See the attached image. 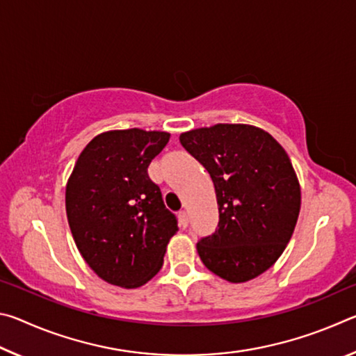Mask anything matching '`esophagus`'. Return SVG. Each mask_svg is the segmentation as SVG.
I'll use <instances>...</instances> for the list:
<instances>
[{
	"instance_id": "obj_1",
	"label": "esophagus",
	"mask_w": 356,
	"mask_h": 356,
	"mask_svg": "<svg viewBox=\"0 0 356 356\" xmlns=\"http://www.w3.org/2000/svg\"><path fill=\"white\" fill-rule=\"evenodd\" d=\"M179 218H180V225L184 227L188 226V213H186V210H182V212L179 213Z\"/></svg>"
}]
</instances>
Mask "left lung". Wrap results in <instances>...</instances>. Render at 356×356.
Instances as JSON below:
<instances>
[{
	"label": "left lung",
	"mask_w": 356,
	"mask_h": 356,
	"mask_svg": "<svg viewBox=\"0 0 356 356\" xmlns=\"http://www.w3.org/2000/svg\"><path fill=\"white\" fill-rule=\"evenodd\" d=\"M180 144L213 180L220 221L197 242L202 264L229 282L256 278L278 261L297 225L301 191L275 138L246 124L185 131Z\"/></svg>",
	"instance_id": "8db88e82"
}]
</instances>
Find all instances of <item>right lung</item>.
<instances>
[{
    "label": "right lung",
    "instance_id": "right-lung-1",
    "mask_svg": "<svg viewBox=\"0 0 356 356\" xmlns=\"http://www.w3.org/2000/svg\"><path fill=\"white\" fill-rule=\"evenodd\" d=\"M170 136L141 129L100 134L83 149L65 186L76 248L113 286L136 289L152 280L179 229L147 174Z\"/></svg>",
    "mask_w": 356,
    "mask_h": 356
}]
</instances>
